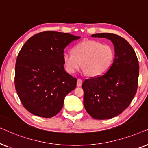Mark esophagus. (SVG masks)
Listing matches in <instances>:
<instances>
[{"mask_svg": "<svg viewBox=\"0 0 148 148\" xmlns=\"http://www.w3.org/2000/svg\"><path fill=\"white\" fill-rule=\"evenodd\" d=\"M82 80L81 79H77V87H80L82 86Z\"/></svg>", "mask_w": 148, "mask_h": 148, "instance_id": "obj_1", "label": "esophagus"}]
</instances>
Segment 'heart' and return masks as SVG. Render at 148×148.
Instances as JSON below:
<instances>
[{
  "label": "heart",
  "instance_id": "obj_1",
  "mask_svg": "<svg viewBox=\"0 0 148 148\" xmlns=\"http://www.w3.org/2000/svg\"><path fill=\"white\" fill-rule=\"evenodd\" d=\"M114 58L112 48L94 40H85L73 48V52H66L62 58L66 69L75 73L82 66L84 72L92 77L100 76L112 65Z\"/></svg>",
  "mask_w": 148,
  "mask_h": 148
}]
</instances>
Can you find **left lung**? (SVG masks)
I'll return each mask as SVG.
<instances>
[{"instance_id": "left-lung-1", "label": "left lung", "mask_w": 148, "mask_h": 148, "mask_svg": "<svg viewBox=\"0 0 148 148\" xmlns=\"http://www.w3.org/2000/svg\"><path fill=\"white\" fill-rule=\"evenodd\" d=\"M91 36L106 38L114 46V59L108 71L82 84L86 111L92 118L104 120L118 116L131 104L138 86L139 62L132 46L121 36L111 33Z\"/></svg>"}]
</instances>
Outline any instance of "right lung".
Masks as SVG:
<instances>
[{"instance_id": "1", "label": "right lung", "mask_w": 148, "mask_h": 148, "mask_svg": "<svg viewBox=\"0 0 148 148\" xmlns=\"http://www.w3.org/2000/svg\"><path fill=\"white\" fill-rule=\"evenodd\" d=\"M79 38L46 31L35 34L22 46L16 60L15 86L22 104L32 114L55 116L65 96L76 88L77 79L64 70L62 55L66 46Z\"/></svg>"}]
</instances>
